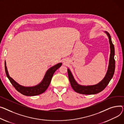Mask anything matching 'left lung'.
Here are the masks:
<instances>
[{
    "label": "left lung",
    "instance_id": "8db88e82",
    "mask_svg": "<svg viewBox=\"0 0 124 124\" xmlns=\"http://www.w3.org/2000/svg\"><path fill=\"white\" fill-rule=\"evenodd\" d=\"M106 34L108 36L110 45V56L109 59V66L107 73L104 79L97 84L94 85L83 86L78 84L72 75V74L69 69H67L68 78L70 81V83L73 89L77 93L85 94V95H91L99 93L106 87L108 85L110 80L112 79L115 72V60L114 59L115 56V48L112 42V40L110 34L107 31H105Z\"/></svg>",
    "mask_w": 124,
    "mask_h": 124
}]
</instances>
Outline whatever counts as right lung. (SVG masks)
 I'll use <instances>...</instances> for the list:
<instances>
[{
	"instance_id": "1",
	"label": "right lung",
	"mask_w": 124,
	"mask_h": 124,
	"mask_svg": "<svg viewBox=\"0 0 124 124\" xmlns=\"http://www.w3.org/2000/svg\"><path fill=\"white\" fill-rule=\"evenodd\" d=\"M62 64V63H58L49 68L46 72L42 81L39 84L32 87H25L23 86H21L17 83L16 81H15L11 77H10L7 71L5 61V70L7 78L9 80L12 85L17 91L24 95L33 96L40 95L45 91L49 87V85H50L54 72L61 66Z\"/></svg>"
}]
</instances>
